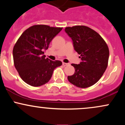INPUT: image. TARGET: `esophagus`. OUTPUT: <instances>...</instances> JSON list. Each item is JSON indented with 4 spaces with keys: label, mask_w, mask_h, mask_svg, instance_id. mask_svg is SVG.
Here are the masks:
<instances>
[{
    "label": "esophagus",
    "mask_w": 125,
    "mask_h": 125,
    "mask_svg": "<svg viewBox=\"0 0 125 125\" xmlns=\"http://www.w3.org/2000/svg\"><path fill=\"white\" fill-rule=\"evenodd\" d=\"M62 64L64 66H69V63H67L63 62V63H62Z\"/></svg>",
    "instance_id": "34e87169"
}]
</instances>
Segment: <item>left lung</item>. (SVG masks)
Wrapping results in <instances>:
<instances>
[{"label": "left lung", "mask_w": 125, "mask_h": 125, "mask_svg": "<svg viewBox=\"0 0 125 125\" xmlns=\"http://www.w3.org/2000/svg\"><path fill=\"white\" fill-rule=\"evenodd\" d=\"M64 31L82 60L80 64H72L75 71L67 76L68 81L81 88L94 85L107 68L109 51L106 43L98 33L86 26L66 27Z\"/></svg>", "instance_id": "obj_1"}]
</instances>
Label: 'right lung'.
Returning a JSON list of instances; mask_svg holds the SVG:
<instances>
[{
	"instance_id": "add662e5",
	"label": "right lung",
	"mask_w": 125,
	"mask_h": 125,
	"mask_svg": "<svg viewBox=\"0 0 125 125\" xmlns=\"http://www.w3.org/2000/svg\"><path fill=\"white\" fill-rule=\"evenodd\" d=\"M63 28L36 25L27 29L17 41L13 49L14 64L25 83L38 87L48 83L61 61L45 58L44 51Z\"/></svg>"
}]
</instances>
